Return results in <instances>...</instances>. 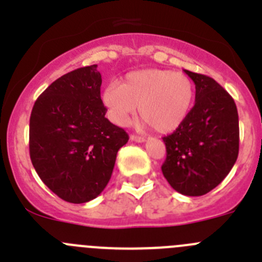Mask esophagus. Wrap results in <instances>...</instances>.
Masks as SVG:
<instances>
[{
  "label": "esophagus",
  "mask_w": 262,
  "mask_h": 262,
  "mask_svg": "<svg viewBox=\"0 0 262 262\" xmlns=\"http://www.w3.org/2000/svg\"><path fill=\"white\" fill-rule=\"evenodd\" d=\"M129 139L133 140V142H136V143H144L145 142V138H143V136H139V135H131L129 136Z\"/></svg>",
  "instance_id": "1"
}]
</instances>
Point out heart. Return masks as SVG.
Segmentation results:
<instances>
[{"instance_id":"heart-1","label":"heart","mask_w":262,"mask_h":262,"mask_svg":"<svg viewBox=\"0 0 262 262\" xmlns=\"http://www.w3.org/2000/svg\"><path fill=\"white\" fill-rule=\"evenodd\" d=\"M195 85L186 73L168 69L131 72L102 93L115 123L126 124L138 107L139 117L155 131L170 133L184 123L194 103Z\"/></svg>"}]
</instances>
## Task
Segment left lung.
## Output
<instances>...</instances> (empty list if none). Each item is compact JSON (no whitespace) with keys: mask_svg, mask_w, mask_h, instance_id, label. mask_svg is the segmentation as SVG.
<instances>
[{"mask_svg":"<svg viewBox=\"0 0 262 262\" xmlns=\"http://www.w3.org/2000/svg\"><path fill=\"white\" fill-rule=\"evenodd\" d=\"M195 84V103L181 126L164 136L161 170L178 193L200 196L223 181L239 155V115L235 101L209 76L186 71Z\"/></svg>","mask_w":262,"mask_h":262,"instance_id":"obj_1","label":"left lung"}]
</instances>
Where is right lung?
<instances>
[{"label": "right lung", "mask_w": 262, "mask_h": 262, "mask_svg": "<svg viewBox=\"0 0 262 262\" xmlns=\"http://www.w3.org/2000/svg\"><path fill=\"white\" fill-rule=\"evenodd\" d=\"M97 66L61 76L39 96L30 117V157L40 180L61 200L85 203L102 193L123 128L105 118Z\"/></svg>", "instance_id": "1"}]
</instances>
